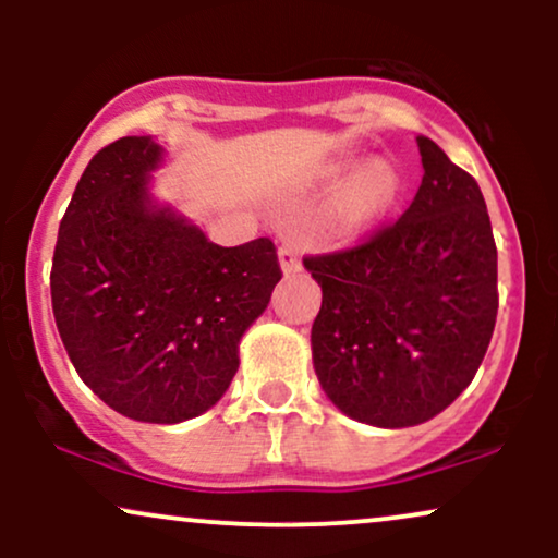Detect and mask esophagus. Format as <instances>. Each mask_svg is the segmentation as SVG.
<instances>
[{
	"label": "esophagus",
	"instance_id": "esophagus-1",
	"mask_svg": "<svg viewBox=\"0 0 558 558\" xmlns=\"http://www.w3.org/2000/svg\"><path fill=\"white\" fill-rule=\"evenodd\" d=\"M278 259H280V270H283V275L301 272V257H299L296 243H283V246L278 248Z\"/></svg>",
	"mask_w": 558,
	"mask_h": 558
}]
</instances>
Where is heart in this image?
<instances>
[{"instance_id":"b5f03b06","label":"heart","mask_w":558,"mask_h":558,"mask_svg":"<svg viewBox=\"0 0 558 558\" xmlns=\"http://www.w3.org/2000/svg\"><path fill=\"white\" fill-rule=\"evenodd\" d=\"M325 183L338 185L330 198L328 228L332 235L349 241L360 239L369 228L386 217L401 194V175L386 159H369L349 155L330 159L319 170Z\"/></svg>"}]
</instances>
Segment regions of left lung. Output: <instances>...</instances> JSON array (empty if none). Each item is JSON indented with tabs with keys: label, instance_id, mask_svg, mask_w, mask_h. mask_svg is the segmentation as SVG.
Wrapping results in <instances>:
<instances>
[{
	"label": "left lung",
	"instance_id": "8db88e82",
	"mask_svg": "<svg viewBox=\"0 0 558 558\" xmlns=\"http://www.w3.org/2000/svg\"><path fill=\"white\" fill-rule=\"evenodd\" d=\"M422 185L393 226L349 252L306 257L323 288L312 362L325 396L373 427L433 420L470 386L498 312V257L470 172L417 136Z\"/></svg>",
	"mask_w": 558,
	"mask_h": 558
}]
</instances>
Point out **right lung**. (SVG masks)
<instances>
[{
    "label": "right lung",
    "instance_id": "1",
    "mask_svg": "<svg viewBox=\"0 0 558 558\" xmlns=\"http://www.w3.org/2000/svg\"><path fill=\"white\" fill-rule=\"evenodd\" d=\"M168 149L125 136L96 151L57 233L52 310L81 380L123 417L175 425L222 399L243 332L280 280L270 239L217 246L157 202Z\"/></svg>",
    "mask_w": 558,
    "mask_h": 558
}]
</instances>
